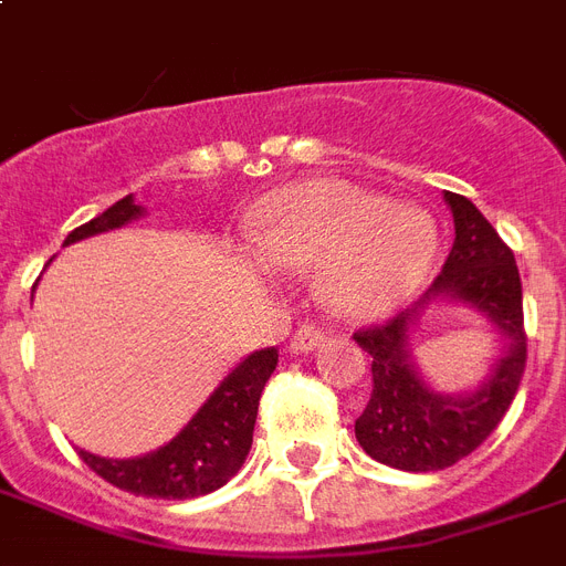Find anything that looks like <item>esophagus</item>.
<instances>
[{"mask_svg": "<svg viewBox=\"0 0 566 566\" xmlns=\"http://www.w3.org/2000/svg\"><path fill=\"white\" fill-rule=\"evenodd\" d=\"M323 340H326V335H323L319 328L300 326L291 335V340H287V353H291V355L314 353V349H319V346H323Z\"/></svg>", "mask_w": 566, "mask_h": 566, "instance_id": "esophagus-1", "label": "esophagus"}]
</instances>
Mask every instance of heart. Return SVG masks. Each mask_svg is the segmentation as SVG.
<instances>
[{
  "mask_svg": "<svg viewBox=\"0 0 566 566\" xmlns=\"http://www.w3.org/2000/svg\"><path fill=\"white\" fill-rule=\"evenodd\" d=\"M438 243V226L422 208L387 202L376 190L337 179L300 181L273 193L252 231L266 266L319 270V296L349 319L402 308L431 273Z\"/></svg>",
  "mask_w": 566,
  "mask_h": 566,
  "instance_id": "1",
  "label": "heart"
}]
</instances>
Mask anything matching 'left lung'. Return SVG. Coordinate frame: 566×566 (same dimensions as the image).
Segmentation results:
<instances>
[{
  "label": "left lung",
  "mask_w": 566,
  "mask_h": 566,
  "mask_svg": "<svg viewBox=\"0 0 566 566\" xmlns=\"http://www.w3.org/2000/svg\"><path fill=\"white\" fill-rule=\"evenodd\" d=\"M443 202L455 222L443 273L413 308L355 335L373 358V394L355 420V438L378 464L405 473L447 470L482 447L514 402L526 370L523 284L514 252L467 196L447 190ZM434 304L470 307L503 337V353L473 391L447 395L419 373L412 337Z\"/></svg>",
  "instance_id": "1"
}]
</instances>
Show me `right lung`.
<instances>
[{
  "label": "right lung",
  "mask_w": 566,
  "mask_h": 566,
  "mask_svg": "<svg viewBox=\"0 0 566 566\" xmlns=\"http://www.w3.org/2000/svg\"><path fill=\"white\" fill-rule=\"evenodd\" d=\"M140 217H146V208L135 202V193H128L111 205L108 211L70 231L64 247L102 231L123 229ZM275 364L279 353L273 346L247 355L226 373L220 385L213 387V394L199 405V411L181 426L179 434L146 455L105 458L87 449H78V455L105 482L135 496L193 500L217 491L234 479L247 461L252 449V431H255L258 399L266 378L273 376Z\"/></svg>",
  "instance_id": "add662e5"
}]
</instances>
